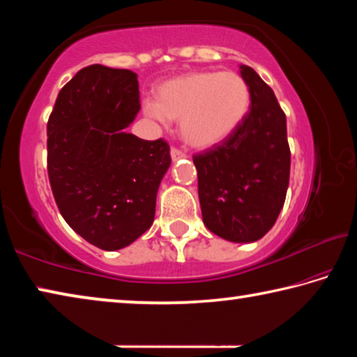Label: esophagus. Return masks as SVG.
<instances>
[{"label":"esophagus","mask_w":357,"mask_h":357,"mask_svg":"<svg viewBox=\"0 0 357 357\" xmlns=\"http://www.w3.org/2000/svg\"><path fill=\"white\" fill-rule=\"evenodd\" d=\"M170 155H172V159H173V160H179V159H184V157H185V153H183V151L178 149V148H172V151H170Z\"/></svg>","instance_id":"obj_1"}]
</instances>
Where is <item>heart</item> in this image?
I'll return each instance as SVG.
<instances>
[{
    "label": "heart",
    "mask_w": 357,
    "mask_h": 357,
    "mask_svg": "<svg viewBox=\"0 0 357 357\" xmlns=\"http://www.w3.org/2000/svg\"><path fill=\"white\" fill-rule=\"evenodd\" d=\"M250 88L236 72L197 70L170 78L144 100L146 116L181 121V137L192 148L209 149L227 142L250 108Z\"/></svg>",
    "instance_id": "1"
}]
</instances>
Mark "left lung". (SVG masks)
<instances>
[{
	"mask_svg": "<svg viewBox=\"0 0 357 357\" xmlns=\"http://www.w3.org/2000/svg\"><path fill=\"white\" fill-rule=\"evenodd\" d=\"M250 110L227 142L193 155L198 198L209 231L231 243H255L279 217L289 183L287 116L275 94L249 66Z\"/></svg>",
	"mask_w": 357,
	"mask_h": 357,
	"instance_id": "1",
	"label": "left lung"
}]
</instances>
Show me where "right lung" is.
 <instances>
[{
  "label": "right lung",
  "mask_w": 357,
  "mask_h": 357,
  "mask_svg": "<svg viewBox=\"0 0 357 357\" xmlns=\"http://www.w3.org/2000/svg\"><path fill=\"white\" fill-rule=\"evenodd\" d=\"M140 112L137 74L93 64L59 91L47 123V170L64 220L102 250H119L153 225L172 164L165 140L124 129Z\"/></svg>",
  "instance_id": "1"
}]
</instances>
